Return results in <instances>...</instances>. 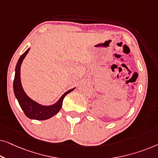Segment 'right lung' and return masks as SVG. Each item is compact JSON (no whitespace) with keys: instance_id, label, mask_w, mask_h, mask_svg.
Masks as SVG:
<instances>
[{"instance_id":"right-lung-1","label":"right lung","mask_w":158,"mask_h":158,"mask_svg":"<svg viewBox=\"0 0 158 158\" xmlns=\"http://www.w3.org/2000/svg\"><path fill=\"white\" fill-rule=\"evenodd\" d=\"M30 48L27 49L22 55L21 56L17 62L15 70V77L14 81V91L17 100L19 101V105L24 112L25 115L31 119L36 120H46L52 117L56 114H57L61 109L62 101L67 94L73 91L75 89H70L62 95L57 103L51 106H43L36 103L29 98L26 94L23 89L21 82V65L23 59L29 52Z\"/></svg>"}]
</instances>
